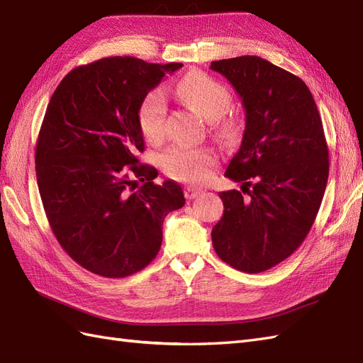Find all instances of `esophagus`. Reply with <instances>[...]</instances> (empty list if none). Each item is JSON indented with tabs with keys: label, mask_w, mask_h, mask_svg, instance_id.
I'll use <instances>...</instances> for the list:
<instances>
[{
	"label": "esophagus",
	"mask_w": 363,
	"mask_h": 363,
	"mask_svg": "<svg viewBox=\"0 0 363 363\" xmlns=\"http://www.w3.org/2000/svg\"><path fill=\"white\" fill-rule=\"evenodd\" d=\"M201 193H202V189L191 187V185H187V187L184 189V194H185V198H187V199H194L196 196H199Z\"/></svg>",
	"instance_id": "esophagus-1"
}]
</instances>
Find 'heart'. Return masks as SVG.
I'll return each instance as SVG.
<instances>
[{"mask_svg": "<svg viewBox=\"0 0 363 363\" xmlns=\"http://www.w3.org/2000/svg\"><path fill=\"white\" fill-rule=\"evenodd\" d=\"M174 93L185 106L203 119L211 121L215 133L225 143L239 136V123L224 115L231 102L230 91L206 73L193 72L178 81ZM139 127L148 141H160L165 132L167 104L162 91L153 90L145 95L138 111ZM216 164V155L210 148L173 145L161 155L164 172L182 182H206Z\"/></svg>", "mask_w": 363, "mask_h": 363, "instance_id": "heart-1", "label": "heart"}]
</instances>
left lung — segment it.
<instances>
[{"label": "left lung", "instance_id": "obj_1", "mask_svg": "<svg viewBox=\"0 0 363 363\" xmlns=\"http://www.w3.org/2000/svg\"><path fill=\"white\" fill-rule=\"evenodd\" d=\"M210 69L245 108L242 143L225 170L242 191L219 193L213 247L236 270L262 273L296 252L318 216L330 172L322 119L305 82L270 61L247 55Z\"/></svg>", "mask_w": 363, "mask_h": 363}]
</instances>
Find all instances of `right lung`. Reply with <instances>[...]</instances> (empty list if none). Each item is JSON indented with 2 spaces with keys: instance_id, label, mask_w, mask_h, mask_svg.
<instances>
[{
  "instance_id": "add662e5",
  "label": "right lung",
  "mask_w": 363,
  "mask_h": 363,
  "mask_svg": "<svg viewBox=\"0 0 363 363\" xmlns=\"http://www.w3.org/2000/svg\"><path fill=\"white\" fill-rule=\"evenodd\" d=\"M181 67L102 58L69 72L50 98L36 181L55 238L91 273L115 279L143 270L160 252L164 218L184 207L181 185L155 184L157 170L138 160L145 148L139 106Z\"/></svg>"
}]
</instances>
